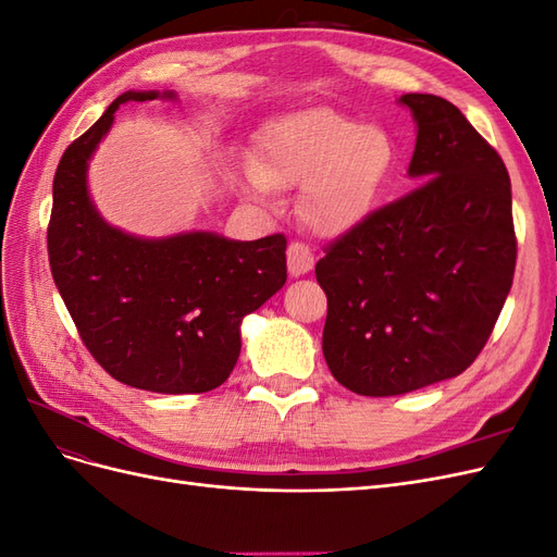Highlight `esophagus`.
Instances as JSON below:
<instances>
[{"instance_id":"esophagus-1","label":"esophagus","mask_w":557,"mask_h":557,"mask_svg":"<svg viewBox=\"0 0 557 557\" xmlns=\"http://www.w3.org/2000/svg\"><path fill=\"white\" fill-rule=\"evenodd\" d=\"M313 264H315V258H313V252L309 250V246L299 244V242L288 246V272H290V276L297 278V276L309 274Z\"/></svg>"}]
</instances>
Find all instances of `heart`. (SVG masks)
Masks as SVG:
<instances>
[{"label": "heart", "instance_id": "1", "mask_svg": "<svg viewBox=\"0 0 557 557\" xmlns=\"http://www.w3.org/2000/svg\"><path fill=\"white\" fill-rule=\"evenodd\" d=\"M395 162V141L383 127L315 107L269 125L256 164H244L237 181L252 199L301 185L305 225L320 237H342L374 211Z\"/></svg>", "mask_w": 557, "mask_h": 557}]
</instances>
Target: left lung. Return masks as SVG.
Instances as JSON below:
<instances>
[{
	"label": "left lung",
	"mask_w": 557,
	"mask_h": 557,
	"mask_svg": "<svg viewBox=\"0 0 557 557\" xmlns=\"http://www.w3.org/2000/svg\"><path fill=\"white\" fill-rule=\"evenodd\" d=\"M397 102L416 121L409 176L420 185L315 264L327 295L325 362L367 397L462 374L491 336L516 269L511 181L497 150L444 97L411 92Z\"/></svg>",
	"instance_id": "8db88e82"
}]
</instances>
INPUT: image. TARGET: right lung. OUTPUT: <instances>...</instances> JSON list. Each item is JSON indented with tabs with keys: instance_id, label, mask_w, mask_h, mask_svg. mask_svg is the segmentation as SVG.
<instances>
[{
	"instance_id": "obj_1",
	"label": "right lung",
	"mask_w": 557,
	"mask_h": 557,
	"mask_svg": "<svg viewBox=\"0 0 557 557\" xmlns=\"http://www.w3.org/2000/svg\"><path fill=\"white\" fill-rule=\"evenodd\" d=\"M176 99L127 90L70 144L53 181L48 260L92 358L125 385L162 395L209 393L242 352V320L276 295L285 237L234 242L188 230L137 237L107 223L88 190V166L125 102Z\"/></svg>"
}]
</instances>
